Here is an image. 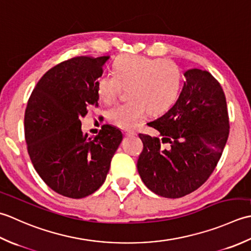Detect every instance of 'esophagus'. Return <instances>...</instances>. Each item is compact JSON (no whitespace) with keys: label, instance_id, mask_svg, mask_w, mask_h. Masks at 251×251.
Wrapping results in <instances>:
<instances>
[{"label":"esophagus","instance_id":"esophagus-1","mask_svg":"<svg viewBox=\"0 0 251 251\" xmlns=\"http://www.w3.org/2000/svg\"><path fill=\"white\" fill-rule=\"evenodd\" d=\"M124 133H125V135H126V136H133V135H136L135 131H133V130H125V131H124Z\"/></svg>","mask_w":251,"mask_h":251}]
</instances>
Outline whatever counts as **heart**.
<instances>
[{"instance_id": "obj_1", "label": "heart", "mask_w": 251, "mask_h": 251, "mask_svg": "<svg viewBox=\"0 0 251 251\" xmlns=\"http://www.w3.org/2000/svg\"><path fill=\"white\" fill-rule=\"evenodd\" d=\"M114 75L104 74L97 80L101 101L111 103L127 88L130 100L116 104L107 111V118L120 127H132L148 110L160 115L171 108L180 94L182 71L175 61L139 55H121L112 64Z\"/></svg>"}]
</instances>
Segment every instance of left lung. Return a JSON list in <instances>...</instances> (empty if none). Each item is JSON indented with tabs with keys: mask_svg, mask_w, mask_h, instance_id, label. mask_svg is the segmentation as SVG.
I'll return each mask as SVG.
<instances>
[{
	"mask_svg": "<svg viewBox=\"0 0 251 251\" xmlns=\"http://www.w3.org/2000/svg\"><path fill=\"white\" fill-rule=\"evenodd\" d=\"M184 76L176 104L147 124L159 136L139 134L143 151L137 171L151 192L166 198L185 196L208 180L229 132L226 95L214 76L197 68Z\"/></svg>",
	"mask_w": 251,
	"mask_h": 251,
	"instance_id": "left-lung-1",
	"label": "left lung"
}]
</instances>
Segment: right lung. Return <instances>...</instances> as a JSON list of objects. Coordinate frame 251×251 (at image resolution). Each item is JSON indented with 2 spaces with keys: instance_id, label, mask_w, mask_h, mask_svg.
Returning <instances> with one entry per match:
<instances>
[{
  "instance_id": "right-lung-1",
  "label": "right lung",
  "mask_w": 251,
  "mask_h": 251,
  "mask_svg": "<svg viewBox=\"0 0 251 251\" xmlns=\"http://www.w3.org/2000/svg\"><path fill=\"white\" fill-rule=\"evenodd\" d=\"M109 56L74 57L50 69L35 85L25 112L28 154L49 187L83 198L103 185L122 132L104 125L96 136L81 130L80 117L99 106L97 79Z\"/></svg>"
}]
</instances>
